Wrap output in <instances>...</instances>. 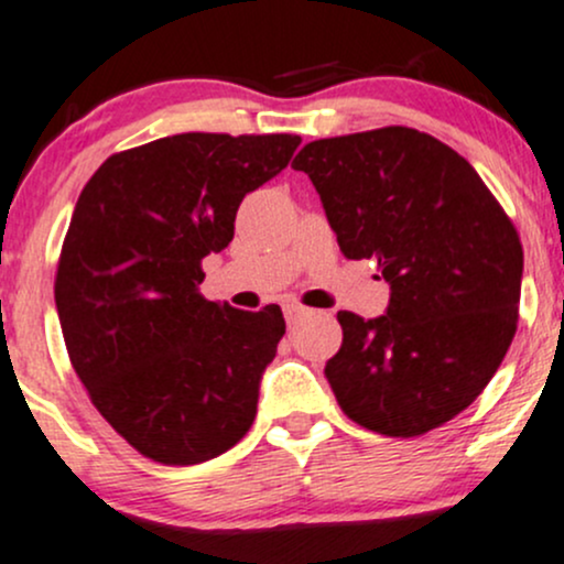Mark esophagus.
Returning <instances> with one entry per match:
<instances>
[{
    "instance_id": "34e87169",
    "label": "esophagus",
    "mask_w": 564,
    "mask_h": 564,
    "mask_svg": "<svg viewBox=\"0 0 564 564\" xmlns=\"http://www.w3.org/2000/svg\"><path fill=\"white\" fill-rule=\"evenodd\" d=\"M312 314V308H303V306H288L284 308V319H288V325H295V322H301L303 316Z\"/></svg>"
}]
</instances>
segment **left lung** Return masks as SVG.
<instances>
[{"label": "left lung", "mask_w": 564, "mask_h": 564, "mask_svg": "<svg viewBox=\"0 0 564 564\" xmlns=\"http://www.w3.org/2000/svg\"><path fill=\"white\" fill-rule=\"evenodd\" d=\"M314 183L346 258H376L386 314L338 312L344 344L325 376L340 410L386 436L442 426L482 394L517 333L522 245L458 151L413 128L306 143Z\"/></svg>", "instance_id": "1"}]
</instances>
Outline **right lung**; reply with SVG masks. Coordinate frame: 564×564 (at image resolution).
<instances>
[{
	"label": "right lung",
	"instance_id": "right-lung-1",
	"mask_svg": "<svg viewBox=\"0 0 564 564\" xmlns=\"http://www.w3.org/2000/svg\"><path fill=\"white\" fill-rule=\"evenodd\" d=\"M299 143L181 132L109 156L82 188L55 276L63 340L98 413L145 458L202 464L256 421L284 316L202 299V258Z\"/></svg>",
	"mask_w": 564,
	"mask_h": 564
}]
</instances>
